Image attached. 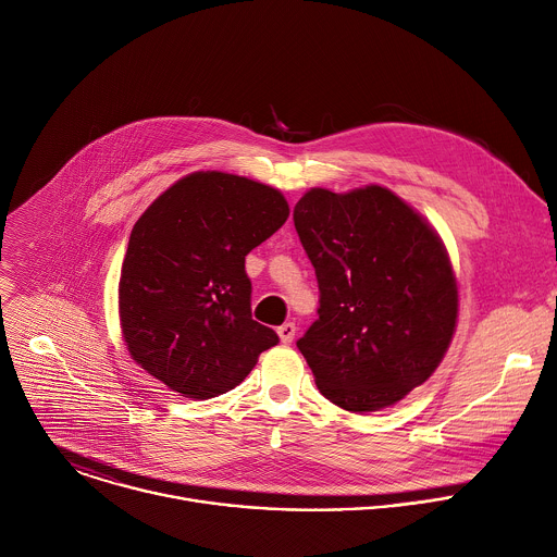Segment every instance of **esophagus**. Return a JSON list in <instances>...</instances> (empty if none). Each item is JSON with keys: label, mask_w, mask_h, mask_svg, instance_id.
I'll use <instances>...</instances> for the list:
<instances>
[{"label": "esophagus", "mask_w": 557, "mask_h": 557, "mask_svg": "<svg viewBox=\"0 0 557 557\" xmlns=\"http://www.w3.org/2000/svg\"><path fill=\"white\" fill-rule=\"evenodd\" d=\"M276 333H278V338H281L283 345H289L294 341V336H296V324L294 322H285V324H281L276 329Z\"/></svg>", "instance_id": "1"}]
</instances>
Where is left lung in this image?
Returning <instances> with one entry per match:
<instances>
[{"label":"left lung","instance_id":"8db88e82","mask_svg":"<svg viewBox=\"0 0 557 557\" xmlns=\"http://www.w3.org/2000/svg\"><path fill=\"white\" fill-rule=\"evenodd\" d=\"M294 226L320 287L318 320L296 343L318 391L358 414L395 406L436 371L457 331L446 246L380 184L309 188Z\"/></svg>","mask_w":557,"mask_h":557}]
</instances>
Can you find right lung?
<instances>
[{"mask_svg":"<svg viewBox=\"0 0 557 557\" xmlns=\"http://www.w3.org/2000/svg\"><path fill=\"white\" fill-rule=\"evenodd\" d=\"M289 216L274 186L195 171L136 221L119 283L132 360L173 393L210 399L239 386L278 343L252 320L246 257Z\"/></svg>","mask_w":557,"mask_h":557,"instance_id":"right-lung-1","label":"right lung"}]
</instances>
